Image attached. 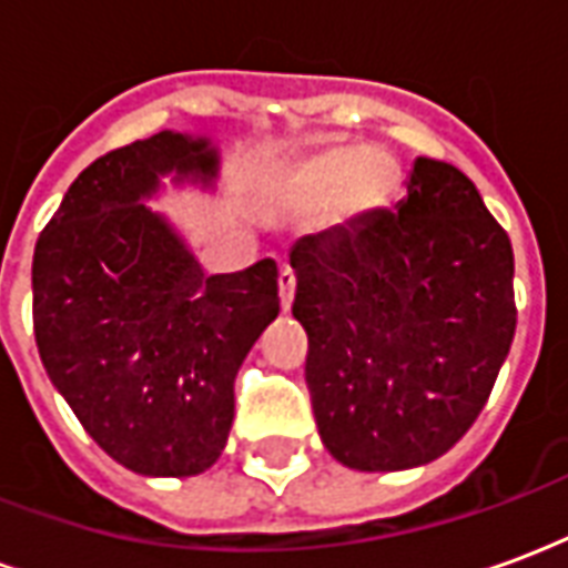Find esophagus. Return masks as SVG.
<instances>
[{"label": "esophagus", "mask_w": 568, "mask_h": 568, "mask_svg": "<svg viewBox=\"0 0 568 568\" xmlns=\"http://www.w3.org/2000/svg\"><path fill=\"white\" fill-rule=\"evenodd\" d=\"M295 273L288 271V267H283L280 271V304H283V310L292 307V301H295Z\"/></svg>", "instance_id": "esophagus-1"}]
</instances>
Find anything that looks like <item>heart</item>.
I'll use <instances>...</instances> for the list:
<instances>
[{"label": "heart", "mask_w": 568, "mask_h": 568, "mask_svg": "<svg viewBox=\"0 0 568 568\" xmlns=\"http://www.w3.org/2000/svg\"><path fill=\"white\" fill-rule=\"evenodd\" d=\"M398 185L395 163L368 145H334L313 154L288 175V200L301 212L332 206V219L346 222L377 210Z\"/></svg>", "instance_id": "obj_1"}]
</instances>
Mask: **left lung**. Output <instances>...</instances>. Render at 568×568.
I'll list each match as a JSON object with an SVG mask.
<instances>
[{"mask_svg": "<svg viewBox=\"0 0 568 568\" xmlns=\"http://www.w3.org/2000/svg\"><path fill=\"white\" fill-rule=\"evenodd\" d=\"M288 264L325 450L402 471L471 428L517 328L514 252L475 182L417 158L407 197L301 236Z\"/></svg>", "mask_w": 568, "mask_h": 568, "instance_id": "1", "label": "left lung"}]
</instances>
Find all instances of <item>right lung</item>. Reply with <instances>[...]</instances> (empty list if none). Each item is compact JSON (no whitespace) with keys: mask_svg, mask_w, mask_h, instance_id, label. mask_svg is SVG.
Listing matches in <instances>:
<instances>
[{"mask_svg":"<svg viewBox=\"0 0 568 568\" xmlns=\"http://www.w3.org/2000/svg\"><path fill=\"white\" fill-rule=\"evenodd\" d=\"M219 149L161 130L97 158L69 185L32 255L36 346L72 414L145 477L206 471L234 423V381L280 313L276 261L206 276L163 187H212Z\"/></svg>","mask_w":568,"mask_h":568,"instance_id":"obj_1","label":"right lung"}]
</instances>
